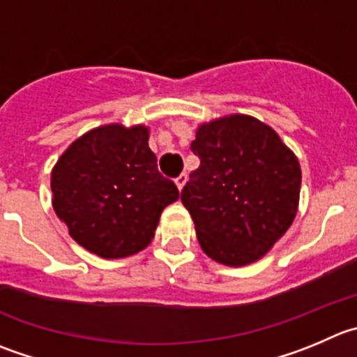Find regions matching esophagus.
Wrapping results in <instances>:
<instances>
[{
  "label": "esophagus",
  "instance_id": "34e87169",
  "mask_svg": "<svg viewBox=\"0 0 357 357\" xmlns=\"http://www.w3.org/2000/svg\"><path fill=\"white\" fill-rule=\"evenodd\" d=\"M185 182H188V173H181V175L176 176L175 184H176V188H178V191H182V189H184Z\"/></svg>",
  "mask_w": 357,
  "mask_h": 357
}]
</instances>
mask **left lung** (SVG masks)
Listing matches in <instances>:
<instances>
[{"label":"left lung","mask_w":357,"mask_h":357,"mask_svg":"<svg viewBox=\"0 0 357 357\" xmlns=\"http://www.w3.org/2000/svg\"><path fill=\"white\" fill-rule=\"evenodd\" d=\"M191 151L199 166L181 199L203 252L227 266L254 263L296 217L301 188L296 155L270 126L242 114L199 126Z\"/></svg>","instance_id":"obj_1"}]
</instances>
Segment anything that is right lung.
<instances>
[{
	"mask_svg": "<svg viewBox=\"0 0 357 357\" xmlns=\"http://www.w3.org/2000/svg\"><path fill=\"white\" fill-rule=\"evenodd\" d=\"M50 189L71 238L105 259L144 250L165 206L178 199L140 124L100 126L77 138L57 159Z\"/></svg>",
	"mask_w": 357,
	"mask_h": 357,
	"instance_id": "1",
	"label": "right lung"
}]
</instances>
